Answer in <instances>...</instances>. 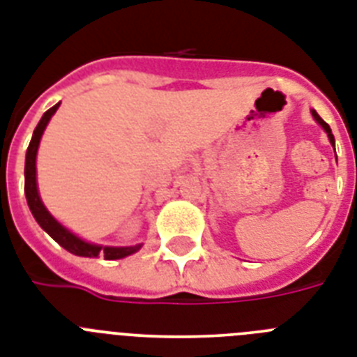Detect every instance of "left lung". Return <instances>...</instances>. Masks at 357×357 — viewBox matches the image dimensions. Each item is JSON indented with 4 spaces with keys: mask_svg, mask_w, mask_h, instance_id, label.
Returning a JSON list of instances; mask_svg holds the SVG:
<instances>
[{
    "mask_svg": "<svg viewBox=\"0 0 357 357\" xmlns=\"http://www.w3.org/2000/svg\"><path fill=\"white\" fill-rule=\"evenodd\" d=\"M312 116H314V119H316V121L319 123V125H321L323 128H325V132L328 134V139H331V143H332V145H334V136H332V130H331V127H328V123L323 121V119L319 118V114H317L316 110H312Z\"/></svg>",
    "mask_w": 357,
    "mask_h": 357,
    "instance_id": "left-lung-1",
    "label": "left lung"
}]
</instances>
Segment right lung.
Segmentation results:
<instances>
[{
	"mask_svg": "<svg viewBox=\"0 0 357 357\" xmlns=\"http://www.w3.org/2000/svg\"><path fill=\"white\" fill-rule=\"evenodd\" d=\"M59 103L54 105L52 109H49L43 114V118L40 119L38 127L34 128V134H32L31 145L26 149V160H25V196L26 203H29V208H31L32 215L36 218L38 225L41 229L50 236V238L56 241V243L61 245L65 250H68L70 254H76V256L83 257H98L103 256L105 259H121L125 256H130L136 250H139L142 245H136V247H101V245H92L86 243L83 239H79L77 236H74L70 230H67L65 227L54 220L50 212L45 208V205L41 203L40 194H38V185H36V154H38V146H40L41 134H43L45 127L49 119L52 118V114L58 110Z\"/></svg>",
	"mask_w": 357,
	"mask_h": 357,
	"instance_id": "add662e5",
	"label": "right lung"
}]
</instances>
